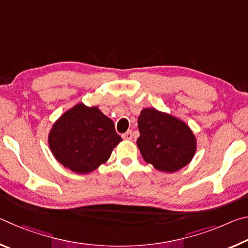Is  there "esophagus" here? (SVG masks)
<instances>
[{
  "label": "esophagus",
  "instance_id": "34e87169",
  "mask_svg": "<svg viewBox=\"0 0 248 248\" xmlns=\"http://www.w3.org/2000/svg\"><path fill=\"white\" fill-rule=\"evenodd\" d=\"M132 138H133V133H132L131 130H129V131H127V132L123 134V139L124 140H132Z\"/></svg>",
  "mask_w": 248,
  "mask_h": 248
}]
</instances>
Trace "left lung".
I'll return each mask as SVG.
<instances>
[{
  "mask_svg": "<svg viewBox=\"0 0 248 248\" xmlns=\"http://www.w3.org/2000/svg\"><path fill=\"white\" fill-rule=\"evenodd\" d=\"M137 144L142 157L155 170L175 173L189 164L197 139L185 121L155 108H143L138 118Z\"/></svg>",
  "mask_w": 248,
  "mask_h": 248,
  "instance_id": "8db88e82",
  "label": "left lung"
}]
</instances>
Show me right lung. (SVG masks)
<instances>
[{"instance_id": "obj_1", "label": "right lung", "mask_w": 248, "mask_h": 248, "mask_svg": "<svg viewBox=\"0 0 248 248\" xmlns=\"http://www.w3.org/2000/svg\"><path fill=\"white\" fill-rule=\"evenodd\" d=\"M123 141L115 124L97 106L78 103L54 121L48 143L59 163L73 173L89 174L108 161Z\"/></svg>"}]
</instances>
